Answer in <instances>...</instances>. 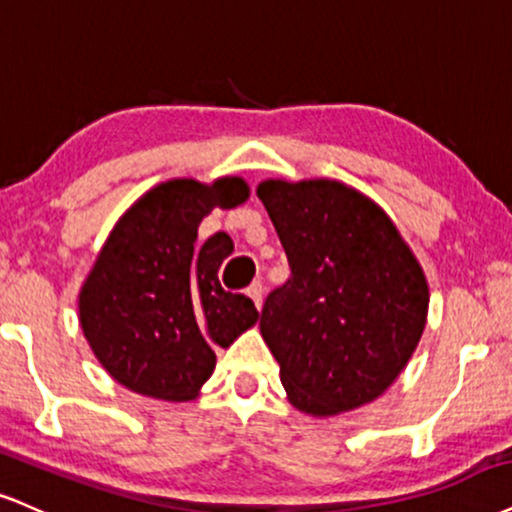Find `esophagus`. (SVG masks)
<instances>
[{"label": "esophagus", "instance_id": "obj_1", "mask_svg": "<svg viewBox=\"0 0 512 512\" xmlns=\"http://www.w3.org/2000/svg\"><path fill=\"white\" fill-rule=\"evenodd\" d=\"M252 298V303H255L257 310H262V300H264V288L260 281H252L248 286V291H245Z\"/></svg>", "mask_w": 512, "mask_h": 512}]
</instances>
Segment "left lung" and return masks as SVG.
Instances as JSON below:
<instances>
[{
  "label": "left lung",
  "mask_w": 512,
  "mask_h": 512,
  "mask_svg": "<svg viewBox=\"0 0 512 512\" xmlns=\"http://www.w3.org/2000/svg\"><path fill=\"white\" fill-rule=\"evenodd\" d=\"M257 197L291 279L267 295L260 331L293 408L334 417L377 400L420 343L429 286L389 214L331 178H267Z\"/></svg>",
  "instance_id": "8db88e82"
}]
</instances>
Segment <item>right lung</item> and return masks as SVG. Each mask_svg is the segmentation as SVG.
<instances>
[{
  "label": "right lung",
  "mask_w": 512,
  "mask_h": 512,
  "mask_svg": "<svg viewBox=\"0 0 512 512\" xmlns=\"http://www.w3.org/2000/svg\"><path fill=\"white\" fill-rule=\"evenodd\" d=\"M248 197L240 176L171 178L140 195L104 240L78 293V319L100 365L128 391L197 398L217 365L214 348L260 319L250 298L219 283L231 238L217 233L197 248L200 221Z\"/></svg>",
  "instance_id": "1"
}]
</instances>
